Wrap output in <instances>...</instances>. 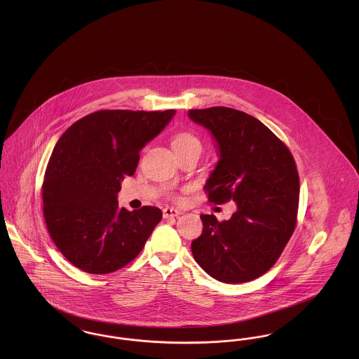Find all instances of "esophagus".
<instances>
[{"label": "esophagus", "instance_id": "1", "mask_svg": "<svg viewBox=\"0 0 359 359\" xmlns=\"http://www.w3.org/2000/svg\"><path fill=\"white\" fill-rule=\"evenodd\" d=\"M179 214H180V210L173 208V207H165V208L163 210L164 218H173V217H177Z\"/></svg>", "mask_w": 359, "mask_h": 359}]
</instances>
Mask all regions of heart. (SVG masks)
I'll use <instances>...</instances> for the list:
<instances>
[{"label":"heart","instance_id":"heart-1","mask_svg":"<svg viewBox=\"0 0 359 359\" xmlns=\"http://www.w3.org/2000/svg\"><path fill=\"white\" fill-rule=\"evenodd\" d=\"M172 148L176 154L189 148H201V141L198 137L189 132H179L172 138Z\"/></svg>","mask_w":359,"mask_h":359}]
</instances>
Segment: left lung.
Listing matches in <instances>:
<instances>
[{
    "label": "left lung",
    "mask_w": 359,
    "mask_h": 359,
    "mask_svg": "<svg viewBox=\"0 0 359 359\" xmlns=\"http://www.w3.org/2000/svg\"><path fill=\"white\" fill-rule=\"evenodd\" d=\"M188 116L218 142L221 158L205 186L208 202L237 205L229 221L201 217L203 231L191 243L192 255L218 281H252L273 266L296 229L294 158L269 128L243 111L217 106L191 109Z\"/></svg>",
    "instance_id": "obj_1"
}]
</instances>
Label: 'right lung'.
Listing matches in <instances>:
<instances>
[{
  "label": "right lung",
  "instance_id": "right-lung-1",
  "mask_svg": "<svg viewBox=\"0 0 359 359\" xmlns=\"http://www.w3.org/2000/svg\"><path fill=\"white\" fill-rule=\"evenodd\" d=\"M175 110H100L72 123L52 151L43 182V215L60 253L91 274L133 261L163 212L118 207L121 180L136 172L140 151Z\"/></svg>",
  "mask_w": 359,
  "mask_h": 359
}]
</instances>
